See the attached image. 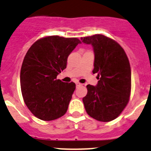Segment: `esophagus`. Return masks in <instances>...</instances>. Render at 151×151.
Returning a JSON list of instances; mask_svg holds the SVG:
<instances>
[{
	"mask_svg": "<svg viewBox=\"0 0 151 151\" xmlns=\"http://www.w3.org/2000/svg\"><path fill=\"white\" fill-rule=\"evenodd\" d=\"M82 86V84L81 83H76V87H80V86Z\"/></svg>",
	"mask_w": 151,
	"mask_h": 151,
	"instance_id": "34e87169",
	"label": "esophagus"
}]
</instances>
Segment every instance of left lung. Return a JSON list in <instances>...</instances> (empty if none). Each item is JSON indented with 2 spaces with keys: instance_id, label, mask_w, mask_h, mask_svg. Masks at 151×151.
Segmentation results:
<instances>
[{
  "instance_id": "1",
  "label": "left lung",
  "mask_w": 151,
  "mask_h": 151,
  "mask_svg": "<svg viewBox=\"0 0 151 151\" xmlns=\"http://www.w3.org/2000/svg\"><path fill=\"white\" fill-rule=\"evenodd\" d=\"M91 44L94 53L93 73H97V86H86L83 98L88 116L99 122L114 120L129 100L131 68L123 48L116 41L101 34L81 38Z\"/></svg>"
}]
</instances>
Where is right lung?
<instances>
[{"mask_svg": "<svg viewBox=\"0 0 151 151\" xmlns=\"http://www.w3.org/2000/svg\"><path fill=\"white\" fill-rule=\"evenodd\" d=\"M81 41L52 35L38 40L27 51L20 71L24 103L43 121L64 116L76 89L73 82L65 83L57 76L66 68L68 57Z\"/></svg>", "mask_w": 151, "mask_h": 151, "instance_id": "right-lung-1", "label": "right lung"}]
</instances>
